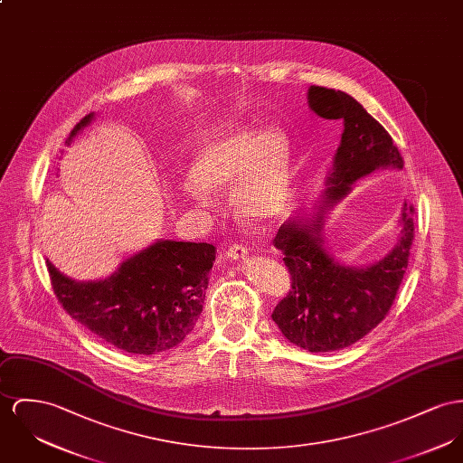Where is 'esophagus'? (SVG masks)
<instances>
[{
	"mask_svg": "<svg viewBox=\"0 0 463 463\" xmlns=\"http://www.w3.org/2000/svg\"><path fill=\"white\" fill-rule=\"evenodd\" d=\"M247 255V249L243 245H232L229 249L225 250V257L231 259V260H236V259H243Z\"/></svg>",
	"mask_w": 463,
	"mask_h": 463,
	"instance_id": "34e87169",
	"label": "esophagus"
}]
</instances>
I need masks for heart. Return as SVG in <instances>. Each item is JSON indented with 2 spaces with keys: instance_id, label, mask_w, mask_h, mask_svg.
<instances>
[{
  "instance_id": "1",
  "label": "heart",
  "mask_w": 463,
  "mask_h": 463,
  "mask_svg": "<svg viewBox=\"0 0 463 463\" xmlns=\"http://www.w3.org/2000/svg\"><path fill=\"white\" fill-rule=\"evenodd\" d=\"M290 144L280 128H234L201 146L183 192L199 204L231 184L229 203L243 222H266L284 210L288 197Z\"/></svg>"
}]
</instances>
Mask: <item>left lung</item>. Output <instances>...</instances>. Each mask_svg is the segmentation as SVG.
<instances>
[{
    "label": "left lung",
    "mask_w": 463,
    "mask_h": 463,
    "mask_svg": "<svg viewBox=\"0 0 463 463\" xmlns=\"http://www.w3.org/2000/svg\"><path fill=\"white\" fill-rule=\"evenodd\" d=\"M308 106L324 119L344 121L316 212L294 216L280 225L273 245L284 251L290 290L271 317L285 338L308 353L349 347L384 319L407 269L414 240L412 206L403 204L400 240L381 260L356 268L338 262L324 245L326 214L344 201L357 179L381 169H403V158L386 128L351 95L310 86Z\"/></svg>",
    "instance_id": "left-lung-1"
}]
</instances>
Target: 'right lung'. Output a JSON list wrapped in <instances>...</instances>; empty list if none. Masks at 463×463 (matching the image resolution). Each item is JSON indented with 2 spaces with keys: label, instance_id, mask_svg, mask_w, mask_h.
<instances>
[{
  "label": "right lung",
  "instance_id": "obj_1",
  "mask_svg": "<svg viewBox=\"0 0 463 463\" xmlns=\"http://www.w3.org/2000/svg\"><path fill=\"white\" fill-rule=\"evenodd\" d=\"M84 116L71 139L91 123ZM213 245L160 240L125 259L104 280L77 282L49 260L51 284L63 310L106 344L132 354H158L181 344L203 312Z\"/></svg>",
  "mask_w": 463,
  "mask_h": 463
}]
</instances>
